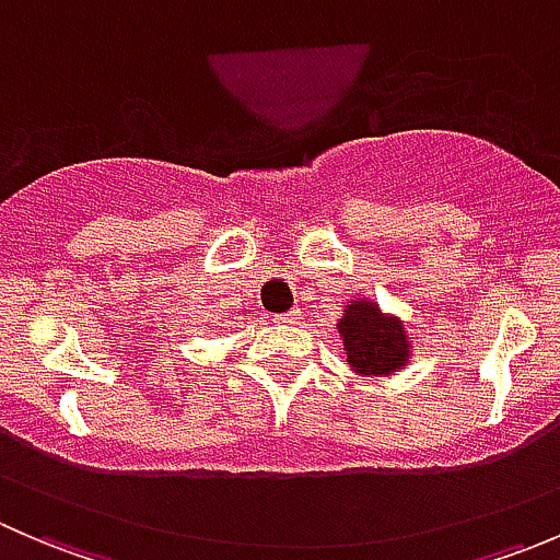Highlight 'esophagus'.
I'll use <instances>...</instances> for the list:
<instances>
[{
  "mask_svg": "<svg viewBox=\"0 0 560 560\" xmlns=\"http://www.w3.org/2000/svg\"><path fill=\"white\" fill-rule=\"evenodd\" d=\"M276 319L284 322V325H295V322H301V312H298V308H292V312H287V314H279V316H276Z\"/></svg>",
  "mask_w": 560,
  "mask_h": 560,
  "instance_id": "34e87169",
  "label": "esophagus"
}]
</instances>
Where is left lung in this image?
<instances>
[{
	"label": "left lung",
	"instance_id": "1",
	"mask_svg": "<svg viewBox=\"0 0 560 560\" xmlns=\"http://www.w3.org/2000/svg\"><path fill=\"white\" fill-rule=\"evenodd\" d=\"M343 312L347 314L338 322V332L354 374L389 376L404 369L411 343L398 316L385 314L376 303L363 298L349 301Z\"/></svg>",
	"mask_w": 560,
	"mask_h": 560
}]
</instances>
